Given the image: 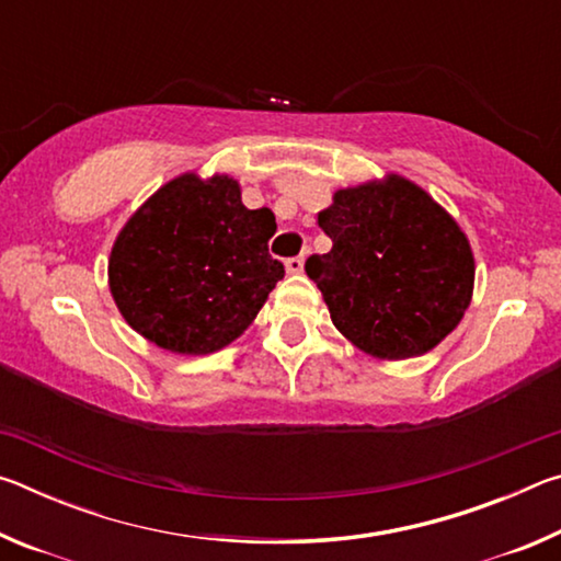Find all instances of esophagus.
Wrapping results in <instances>:
<instances>
[{
	"instance_id": "esophagus-1",
	"label": "esophagus",
	"mask_w": 561,
	"mask_h": 561,
	"mask_svg": "<svg viewBox=\"0 0 561 561\" xmlns=\"http://www.w3.org/2000/svg\"><path fill=\"white\" fill-rule=\"evenodd\" d=\"M284 267H287L289 274H301L304 257H291V260H287V264H284Z\"/></svg>"
}]
</instances>
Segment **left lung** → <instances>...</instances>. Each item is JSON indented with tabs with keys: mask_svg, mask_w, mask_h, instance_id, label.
I'll list each match as a JSON object with an SVG mask.
<instances>
[{
	"mask_svg": "<svg viewBox=\"0 0 561 561\" xmlns=\"http://www.w3.org/2000/svg\"><path fill=\"white\" fill-rule=\"evenodd\" d=\"M334 247L304 264L331 321L381 360L428 354L460 324L474 287L468 234L398 173L341 187L319 213Z\"/></svg>",
	"mask_w": 561,
	"mask_h": 561,
	"instance_id": "8db88e82",
	"label": "left lung"
}]
</instances>
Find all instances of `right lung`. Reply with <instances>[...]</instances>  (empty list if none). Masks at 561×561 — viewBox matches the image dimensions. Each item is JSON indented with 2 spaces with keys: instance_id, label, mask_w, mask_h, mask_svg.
<instances>
[{
  "instance_id": "right-lung-1",
  "label": "right lung",
  "mask_w": 561,
  "mask_h": 561,
  "mask_svg": "<svg viewBox=\"0 0 561 561\" xmlns=\"http://www.w3.org/2000/svg\"><path fill=\"white\" fill-rule=\"evenodd\" d=\"M277 222L247 210L234 178L183 173L121 227L108 289L126 324L158 348L205 356L240 339L284 277L270 257Z\"/></svg>"
}]
</instances>
